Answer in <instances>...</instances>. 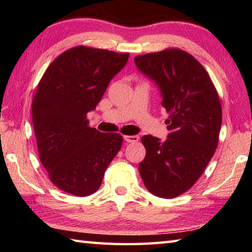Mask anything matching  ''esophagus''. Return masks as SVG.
I'll return each mask as SVG.
<instances>
[{"label": "esophagus", "mask_w": 252, "mask_h": 252, "mask_svg": "<svg viewBox=\"0 0 252 252\" xmlns=\"http://www.w3.org/2000/svg\"><path fill=\"white\" fill-rule=\"evenodd\" d=\"M123 139H125L127 143H134L139 141V135H123Z\"/></svg>", "instance_id": "1"}]
</instances>
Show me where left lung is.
<instances>
[{
  "label": "left lung",
  "mask_w": 252,
  "mask_h": 252,
  "mask_svg": "<svg viewBox=\"0 0 252 252\" xmlns=\"http://www.w3.org/2000/svg\"><path fill=\"white\" fill-rule=\"evenodd\" d=\"M156 83L169 112L165 141L142 136L147 155L139 164L144 186L160 198H174L194 185L218 146L222 110L215 85L192 55L179 49L134 58Z\"/></svg>",
  "instance_id": "1"
}]
</instances>
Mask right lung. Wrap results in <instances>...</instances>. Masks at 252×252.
Returning <instances> with one entry per match:
<instances>
[{
  "label": "right lung",
  "instance_id": "add662e5",
  "mask_svg": "<svg viewBox=\"0 0 252 252\" xmlns=\"http://www.w3.org/2000/svg\"><path fill=\"white\" fill-rule=\"evenodd\" d=\"M127 60V53L76 46L60 54L37 85L32 119L40 160L51 181L67 193H94L120 151L122 136L90 127L87 114Z\"/></svg>",
  "mask_w": 252,
  "mask_h": 252
}]
</instances>
